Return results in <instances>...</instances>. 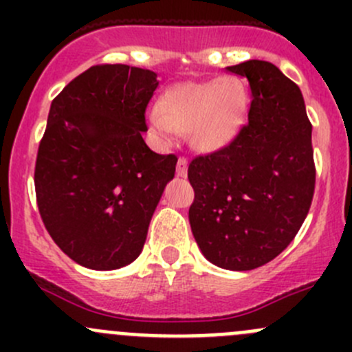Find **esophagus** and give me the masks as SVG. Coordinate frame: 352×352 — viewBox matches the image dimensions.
<instances>
[{
	"label": "esophagus",
	"mask_w": 352,
	"mask_h": 352,
	"mask_svg": "<svg viewBox=\"0 0 352 352\" xmlns=\"http://www.w3.org/2000/svg\"><path fill=\"white\" fill-rule=\"evenodd\" d=\"M177 175L187 177V158L186 156H180L179 162H177Z\"/></svg>",
	"instance_id": "1"
}]
</instances>
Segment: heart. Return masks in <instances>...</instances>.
Masks as SVG:
<instances>
[{
	"label": "heart",
	"instance_id": "obj_1",
	"mask_svg": "<svg viewBox=\"0 0 352 352\" xmlns=\"http://www.w3.org/2000/svg\"><path fill=\"white\" fill-rule=\"evenodd\" d=\"M160 105L150 110L151 129L163 140L177 133L189 134L201 151H214L232 143L245 126L248 88L239 76H219L208 81H182L166 88Z\"/></svg>",
	"mask_w": 352,
	"mask_h": 352
}]
</instances>
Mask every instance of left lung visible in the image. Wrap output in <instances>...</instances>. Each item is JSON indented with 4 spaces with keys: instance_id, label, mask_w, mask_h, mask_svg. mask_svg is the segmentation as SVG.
Segmentation results:
<instances>
[{
    "instance_id": "left-lung-1",
    "label": "left lung",
    "mask_w": 352,
    "mask_h": 352,
    "mask_svg": "<svg viewBox=\"0 0 352 352\" xmlns=\"http://www.w3.org/2000/svg\"><path fill=\"white\" fill-rule=\"evenodd\" d=\"M226 69L250 85L248 122L232 143L189 163V221L209 262L250 271L278 257L310 211L311 124L298 85L272 63L250 59Z\"/></svg>"
}]
</instances>
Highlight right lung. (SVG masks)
<instances>
[{"label":"right lung","mask_w":352,"mask_h":352,"mask_svg":"<svg viewBox=\"0 0 352 352\" xmlns=\"http://www.w3.org/2000/svg\"><path fill=\"white\" fill-rule=\"evenodd\" d=\"M156 73L97 65L52 100L35 160V197L45 230L74 262L112 271L143 250L177 155L144 143Z\"/></svg>","instance_id":"right-lung-1"}]
</instances>
